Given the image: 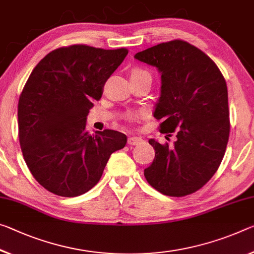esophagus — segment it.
Listing matches in <instances>:
<instances>
[{"instance_id":"1","label":"esophagus","mask_w":254,"mask_h":254,"mask_svg":"<svg viewBox=\"0 0 254 254\" xmlns=\"http://www.w3.org/2000/svg\"><path fill=\"white\" fill-rule=\"evenodd\" d=\"M142 142H143V139L140 138V136H130V138L127 139L128 146H138V144Z\"/></svg>"}]
</instances>
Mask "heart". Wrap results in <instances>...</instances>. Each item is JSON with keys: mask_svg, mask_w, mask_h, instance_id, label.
<instances>
[{"mask_svg": "<svg viewBox=\"0 0 254 254\" xmlns=\"http://www.w3.org/2000/svg\"><path fill=\"white\" fill-rule=\"evenodd\" d=\"M133 72H144V73H147L146 71H142V70H135V71H133Z\"/></svg>", "mask_w": 254, "mask_h": 254, "instance_id": "heart-1", "label": "heart"}]
</instances>
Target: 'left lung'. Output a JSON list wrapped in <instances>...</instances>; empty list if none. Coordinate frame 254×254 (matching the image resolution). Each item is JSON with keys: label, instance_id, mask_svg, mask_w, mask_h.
Wrapping results in <instances>:
<instances>
[{"label": "left lung", "instance_id": "8db88e82", "mask_svg": "<svg viewBox=\"0 0 254 254\" xmlns=\"http://www.w3.org/2000/svg\"><path fill=\"white\" fill-rule=\"evenodd\" d=\"M134 58L162 73L154 116L173 144L149 143L155 159L144 178L157 191L184 196L198 191L218 170L229 136L228 95L225 78L202 51L175 39L139 52Z\"/></svg>", "mask_w": 254, "mask_h": 254}]
</instances>
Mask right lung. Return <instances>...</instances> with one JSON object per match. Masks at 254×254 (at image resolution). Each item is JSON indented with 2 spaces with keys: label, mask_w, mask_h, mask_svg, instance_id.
<instances>
[{
  "label": "right lung",
  "mask_w": 254,
  "mask_h": 254,
  "mask_svg": "<svg viewBox=\"0 0 254 254\" xmlns=\"http://www.w3.org/2000/svg\"><path fill=\"white\" fill-rule=\"evenodd\" d=\"M128 51L71 45L52 51L35 66L18 104L19 141L28 168L47 191L78 196L98 183L127 135L89 134L86 120L104 84Z\"/></svg>",
  "instance_id": "right-lung-1"
}]
</instances>
